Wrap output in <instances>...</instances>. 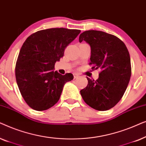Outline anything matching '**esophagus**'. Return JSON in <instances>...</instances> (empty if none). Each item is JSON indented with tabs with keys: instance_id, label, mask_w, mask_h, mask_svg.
<instances>
[{
	"instance_id": "esophagus-1",
	"label": "esophagus",
	"mask_w": 146,
	"mask_h": 146,
	"mask_svg": "<svg viewBox=\"0 0 146 146\" xmlns=\"http://www.w3.org/2000/svg\"><path fill=\"white\" fill-rule=\"evenodd\" d=\"M78 76H79V74H74V79L77 78Z\"/></svg>"
}]
</instances>
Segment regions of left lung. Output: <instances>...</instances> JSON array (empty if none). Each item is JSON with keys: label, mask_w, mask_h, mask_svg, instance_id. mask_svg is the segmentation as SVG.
<instances>
[{"label": "left lung", "mask_w": 146, "mask_h": 146, "mask_svg": "<svg viewBox=\"0 0 146 146\" xmlns=\"http://www.w3.org/2000/svg\"><path fill=\"white\" fill-rule=\"evenodd\" d=\"M91 47L90 65L100 68L96 80L87 77V86L80 90L84 101L99 111L114 107L122 98L131 74L130 56L126 46L114 35L99 31H84L80 35Z\"/></svg>", "instance_id": "left-lung-1"}]
</instances>
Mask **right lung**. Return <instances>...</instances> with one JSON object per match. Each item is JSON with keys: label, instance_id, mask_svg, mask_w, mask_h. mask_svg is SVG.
I'll return each instance as SVG.
<instances>
[{"label": "right lung", "instance_id": "right-lung-1", "mask_svg": "<svg viewBox=\"0 0 146 146\" xmlns=\"http://www.w3.org/2000/svg\"><path fill=\"white\" fill-rule=\"evenodd\" d=\"M80 31L64 28L42 30L29 36L22 46L15 66L16 80L26 103L43 111L58 102L64 85L73 74L54 71L56 61Z\"/></svg>", "mask_w": 146, "mask_h": 146}]
</instances>
